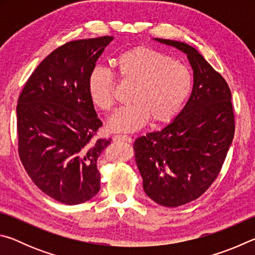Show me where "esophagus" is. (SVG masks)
Returning <instances> with one entry per match:
<instances>
[{"instance_id":"obj_1","label":"esophagus","mask_w":255,"mask_h":255,"mask_svg":"<svg viewBox=\"0 0 255 255\" xmlns=\"http://www.w3.org/2000/svg\"><path fill=\"white\" fill-rule=\"evenodd\" d=\"M115 141H126V143H130L131 141V137H129L127 135H116L114 137Z\"/></svg>"}]
</instances>
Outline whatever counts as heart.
<instances>
[{"mask_svg": "<svg viewBox=\"0 0 255 255\" xmlns=\"http://www.w3.org/2000/svg\"><path fill=\"white\" fill-rule=\"evenodd\" d=\"M114 67L123 81L133 84L131 106L119 109L108 122L111 131L130 132L155 124L173 120L191 93V73L182 64L148 47H133L114 59ZM114 75L97 66L88 79V92L94 107L103 111L114 106Z\"/></svg>", "mask_w": 255, "mask_h": 255, "instance_id": "b5f03b06", "label": "heart"}]
</instances>
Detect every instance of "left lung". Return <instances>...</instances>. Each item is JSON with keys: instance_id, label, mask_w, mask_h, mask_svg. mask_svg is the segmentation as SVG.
Returning <instances> with one entry per match:
<instances>
[{"instance_id": "1", "label": "left lung", "mask_w": 255, "mask_h": 255, "mask_svg": "<svg viewBox=\"0 0 255 255\" xmlns=\"http://www.w3.org/2000/svg\"><path fill=\"white\" fill-rule=\"evenodd\" d=\"M153 39L187 55L193 86L188 102L169 125L135 140V159L146 195L161 206L179 207L199 198L222 169L235 131L232 93L196 48Z\"/></svg>"}]
</instances>
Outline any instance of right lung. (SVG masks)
Returning a JSON list of instances; mask_svg holds the SVG:
<instances>
[{
	"instance_id": "right-lung-1",
	"label": "right lung",
	"mask_w": 255,
	"mask_h": 255,
	"mask_svg": "<svg viewBox=\"0 0 255 255\" xmlns=\"http://www.w3.org/2000/svg\"><path fill=\"white\" fill-rule=\"evenodd\" d=\"M114 37L66 42L33 71L16 106L19 155L34 184L53 199L79 205L100 190L98 158L111 139H94L101 120L88 79Z\"/></svg>"
}]
</instances>
